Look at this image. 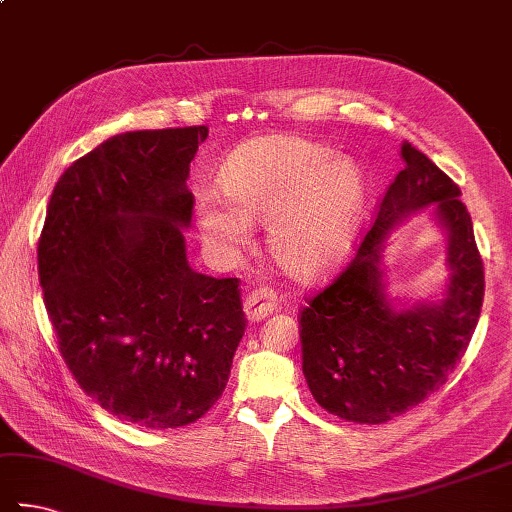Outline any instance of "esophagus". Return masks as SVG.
Wrapping results in <instances>:
<instances>
[{
	"mask_svg": "<svg viewBox=\"0 0 512 512\" xmlns=\"http://www.w3.org/2000/svg\"><path fill=\"white\" fill-rule=\"evenodd\" d=\"M277 309V297L268 288H255L250 291L244 300V313L248 322H259L266 315H271Z\"/></svg>",
	"mask_w": 512,
	"mask_h": 512,
	"instance_id": "obj_1",
	"label": "esophagus"
}]
</instances>
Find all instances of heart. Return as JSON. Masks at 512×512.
Wrapping results in <instances>:
<instances>
[{
	"instance_id": "obj_1",
	"label": "heart",
	"mask_w": 512,
	"mask_h": 512,
	"mask_svg": "<svg viewBox=\"0 0 512 512\" xmlns=\"http://www.w3.org/2000/svg\"><path fill=\"white\" fill-rule=\"evenodd\" d=\"M219 188L194 203L210 253L221 262L241 257L253 224L266 221L271 259L297 282L320 280L347 257L367 194L356 161L295 134L239 145L221 167Z\"/></svg>"
}]
</instances>
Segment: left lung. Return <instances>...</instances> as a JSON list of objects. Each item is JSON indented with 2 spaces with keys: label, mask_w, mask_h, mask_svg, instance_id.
Returning <instances> with one entry per match:
<instances>
[{
  "label": "left lung",
  "mask_w": 512,
  "mask_h": 512,
  "mask_svg": "<svg viewBox=\"0 0 512 512\" xmlns=\"http://www.w3.org/2000/svg\"><path fill=\"white\" fill-rule=\"evenodd\" d=\"M401 154L405 170L353 262L300 318L311 394L351 423H387L425 401L466 353L481 313L483 262L459 185L410 143ZM427 207L449 241V282L436 301L410 305L386 295L382 250L394 227Z\"/></svg>",
  "instance_id": "8db88e82"
}]
</instances>
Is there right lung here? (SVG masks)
Returning <instances> with one entry per match:
<instances>
[{"mask_svg":"<svg viewBox=\"0 0 512 512\" xmlns=\"http://www.w3.org/2000/svg\"><path fill=\"white\" fill-rule=\"evenodd\" d=\"M208 127L107 138L55 183L37 271L78 385L152 430L194 423L226 389L244 336L237 277L192 271L190 163Z\"/></svg>","mask_w":512,"mask_h":512,"instance_id":"obj_1","label":"right lung"}]
</instances>
